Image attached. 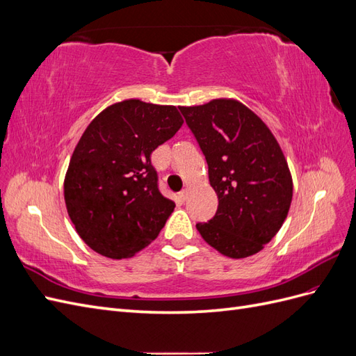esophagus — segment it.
<instances>
[{
	"label": "esophagus",
	"instance_id": "1",
	"mask_svg": "<svg viewBox=\"0 0 356 356\" xmlns=\"http://www.w3.org/2000/svg\"><path fill=\"white\" fill-rule=\"evenodd\" d=\"M188 196H190V191H188V190H182V191L179 193V199H181V202H186V200L188 199Z\"/></svg>",
	"mask_w": 356,
	"mask_h": 356
}]
</instances>
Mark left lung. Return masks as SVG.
Wrapping results in <instances>:
<instances>
[{"instance_id":"obj_1","label":"left lung","mask_w":356,"mask_h":356,"mask_svg":"<svg viewBox=\"0 0 356 356\" xmlns=\"http://www.w3.org/2000/svg\"><path fill=\"white\" fill-rule=\"evenodd\" d=\"M207 159L218 209L196 229L204 242L230 258L261 251L282 227L291 200L285 156L264 122L234 99L179 106Z\"/></svg>"}]
</instances>
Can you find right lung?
Wrapping results in <instances>:
<instances>
[{"label": "right lung", "mask_w": 356, "mask_h": 356, "mask_svg": "<svg viewBox=\"0 0 356 356\" xmlns=\"http://www.w3.org/2000/svg\"><path fill=\"white\" fill-rule=\"evenodd\" d=\"M184 123L177 106L127 99L96 115L63 182L70 218L84 243L120 260L152 243L175 203L159 191L152 153Z\"/></svg>", "instance_id": "right-lung-1"}]
</instances>
